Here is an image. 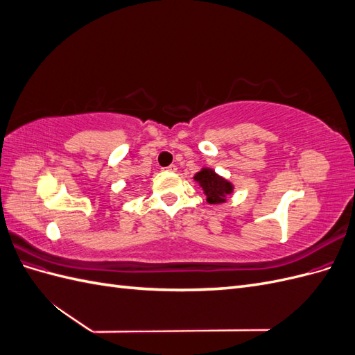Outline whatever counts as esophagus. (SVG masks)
<instances>
[{
  "label": "esophagus",
  "mask_w": 355,
  "mask_h": 355,
  "mask_svg": "<svg viewBox=\"0 0 355 355\" xmlns=\"http://www.w3.org/2000/svg\"><path fill=\"white\" fill-rule=\"evenodd\" d=\"M166 170H168V171H176V170H178V167H176L175 164H170L168 167H166Z\"/></svg>",
  "instance_id": "esophagus-1"
}]
</instances>
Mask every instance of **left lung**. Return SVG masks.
I'll return each instance as SVG.
<instances>
[{"instance_id":"left-lung-1","label":"left lung","mask_w":355,"mask_h":355,"mask_svg":"<svg viewBox=\"0 0 355 355\" xmlns=\"http://www.w3.org/2000/svg\"><path fill=\"white\" fill-rule=\"evenodd\" d=\"M194 179L200 182V185L202 191L206 192L207 201L210 204L225 202L227 201V196L232 192V185L230 182L218 176L210 168H202L201 171H198Z\"/></svg>"}]
</instances>
